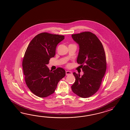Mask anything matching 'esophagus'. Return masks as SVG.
Segmentation results:
<instances>
[{
  "label": "esophagus",
  "instance_id": "obj_1",
  "mask_svg": "<svg viewBox=\"0 0 130 130\" xmlns=\"http://www.w3.org/2000/svg\"><path fill=\"white\" fill-rule=\"evenodd\" d=\"M72 74V73L70 71H66V75H71Z\"/></svg>",
  "mask_w": 130,
  "mask_h": 130
}]
</instances>
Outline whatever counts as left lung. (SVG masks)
Here are the masks:
<instances>
[{
	"label": "left lung",
	"mask_w": 130,
	"mask_h": 130,
	"mask_svg": "<svg viewBox=\"0 0 130 130\" xmlns=\"http://www.w3.org/2000/svg\"><path fill=\"white\" fill-rule=\"evenodd\" d=\"M72 38L79 47L77 62L80 64L83 75L73 74L75 82L72 91L86 98L98 91L106 70V55L102 42L94 34L85 31L72 34Z\"/></svg>",
	"instance_id": "left-lung-1"
}]
</instances>
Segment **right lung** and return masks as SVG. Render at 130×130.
Masks as SVG:
<instances>
[{
	"instance_id": "obj_1",
	"label": "right lung",
	"mask_w": 130,
	"mask_h": 130,
	"mask_svg": "<svg viewBox=\"0 0 130 130\" xmlns=\"http://www.w3.org/2000/svg\"><path fill=\"white\" fill-rule=\"evenodd\" d=\"M64 39L63 35L43 32L32 39L26 51L22 61L25 82L32 92L39 97L53 93L59 80L65 76L62 68L52 71L47 66L55 56L57 45Z\"/></svg>"
}]
</instances>
